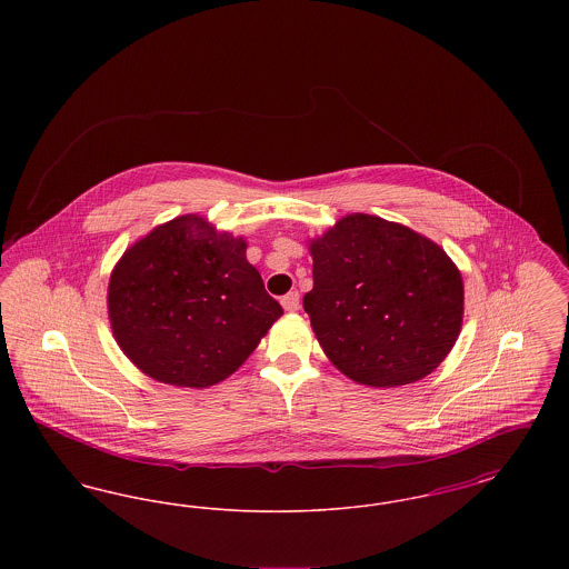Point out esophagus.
Returning a JSON list of instances; mask_svg holds the SVG:
<instances>
[{"label": "esophagus", "instance_id": "34e87169", "mask_svg": "<svg viewBox=\"0 0 569 569\" xmlns=\"http://www.w3.org/2000/svg\"><path fill=\"white\" fill-rule=\"evenodd\" d=\"M281 305H283V309H286V311H298V307H300V297H298V292H290V295H286V297L281 298Z\"/></svg>", "mask_w": 569, "mask_h": 569}]
</instances>
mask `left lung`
I'll return each mask as SVG.
<instances>
[{
  "instance_id": "obj_1",
  "label": "left lung",
  "mask_w": 569,
  "mask_h": 569,
  "mask_svg": "<svg viewBox=\"0 0 569 569\" xmlns=\"http://www.w3.org/2000/svg\"><path fill=\"white\" fill-rule=\"evenodd\" d=\"M313 290L302 298L328 360L356 383L397 388L427 378L455 348L462 277L411 228L353 213L309 243Z\"/></svg>"
}]
</instances>
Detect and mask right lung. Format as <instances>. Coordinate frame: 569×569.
Returning <instances> with one entry per match:
<instances>
[{
  "label": "right lung",
  "mask_w": 569,
  "mask_h": 569,
  "mask_svg": "<svg viewBox=\"0 0 569 569\" xmlns=\"http://www.w3.org/2000/svg\"><path fill=\"white\" fill-rule=\"evenodd\" d=\"M244 249L204 217L181 216L121 256L109 281L110 328L142 373L209 388L258 348L283 309Z\"/></svg>",
  "instance_id": "right-lung-1"
}]
</instances>
